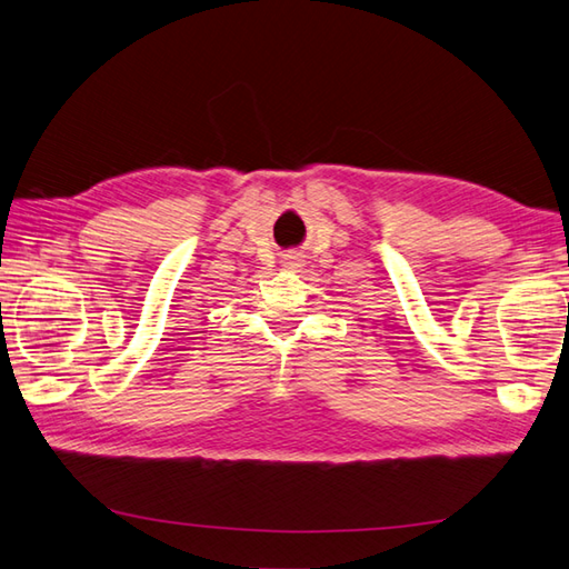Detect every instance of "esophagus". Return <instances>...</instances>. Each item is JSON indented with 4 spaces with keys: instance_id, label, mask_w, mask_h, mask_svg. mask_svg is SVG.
<instances>
[{
    "instance_id": "obj_1",
    "label": "esophagus",
    "mask_w": 569,
    "mask_h": 569,
    "mask_svg": "<svg viewBox=\"0 0 569 569\" xmlns=\"http://www.w3.org/2000/svg\"><path fill=\"white\" fill-rule=\"evenodd\" d=\"M293 261H290V267H300V259L298 257H290Z\"/></svg>"
}]
</instances>
